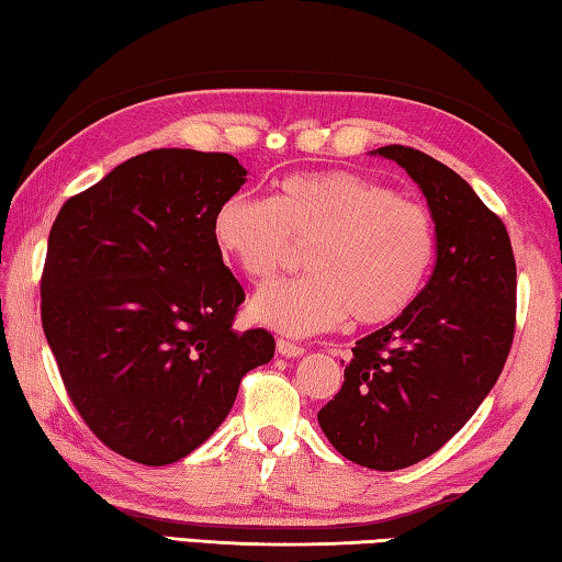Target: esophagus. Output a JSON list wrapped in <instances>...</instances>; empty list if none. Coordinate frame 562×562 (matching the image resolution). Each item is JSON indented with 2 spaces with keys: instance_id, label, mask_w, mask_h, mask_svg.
<instances>
[{
  "instance_id": "34e87169",
  "label": "esophagus",
  "mask_w": 562,
  "mask_h": 562,
  "mask_svg": "<svg viewBox=\"0 0 562 562\" xmlns=\"http://www.w3.org/2000/svg\"><path fill=\"white\" fill-rule=\"evenodd\" d=\"M278 351L282 357L294 359V357H302L304 355V347L302 345H294L290 339H278Z\"/></svg>"
}]
</instances>
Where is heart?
<instances>
[{
    "instance_id": "1",
    "label": "heart",
    "mask_w": 562,
    "mask_h": 562,
    "mask_svg": "<svg viewBox=\"0 0 562 562\" xmlns=\"http://www.w3.org/2000/svg\"><path fill=\"white\" fill-rule=\"evenodd\" d=\"M213 237L250 280H268L290 258L292 243H310V272L272 280L250 302L252 319L290 337L331 329L347 317L361 327L396 319L422 292L436 255L429 211L351 170L288 176L270 201L225 198Z\"/></svg>"
}]
</instances>
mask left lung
<instances>
[{
  "label": "left lung",
  "instance_id": "8db88e82",
  "mask_svg": "<svg viewBox=\"0 0 562 562\" xmlns=\"http://www.w3.org/2000/svg\"><path fill=\"white\" fill-rule=\"evenodd\" d=\"M374 156L422 188L436 265L406 312L357 341L317 422L345 459L396 471L439 451L498 382L516 331V258L501 217L449 166L406 146Z\"/></svg>",
  "mask_w": 562,
  "mask_h": 562
}]
</instances>
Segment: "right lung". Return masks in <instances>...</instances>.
<instances>
[{"label":"right lung","instance_id":"right-lung-1","mask_svg":"<svg viewBox=\"0 0 562 562\" xmlns=\"http://www.w3.org/2000/svg\"><path fill=\"white\" fill-rule=\"evenodd\" d=\"M231 154L133 156L56 215L42 272V327L76 412L126 459L166 465L225 422L265 329L235 331L245 300L213 217L245 183Z\"/></svg>","mask_w":562,"mask_h":562}]
</instances>
